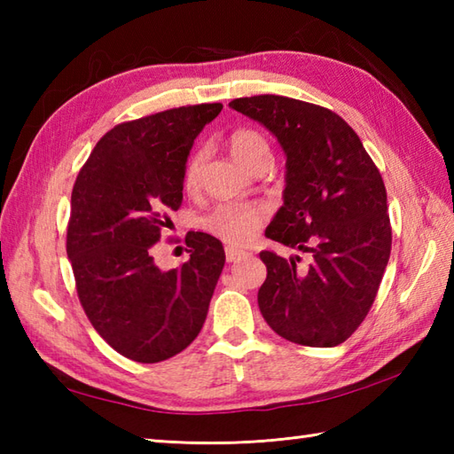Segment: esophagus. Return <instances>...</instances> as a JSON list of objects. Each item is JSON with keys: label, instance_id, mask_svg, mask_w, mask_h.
Returning a JSON list of instances; mask_svg holds the SVG:
<instances>
[{"label": "esophagus", "instance_id": "obj_1", "mask_svg": "<svg viewBox=\"0 0 454 454\" xmlns=\"http://www.w3.org/2000/svg\"><path fill=\"white\" fill-rule=\"evenodd\" d=\"M246 255V252L242 249H234V247H226V262L228 263H234L238 259H242Z\"/></svg>", "mask_w": 454, "mask_h": 454}]
</instances>
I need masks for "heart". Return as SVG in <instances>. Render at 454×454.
<instances>
[{
  "instance_id": "obj_1",
  "label": "heart",
  "mask_w": 454,
  "mask_h": 454,
  "mask_svg": "<svg viewBox=\"0 0 454 454\" xmlns=\"http://www.w3.org/2000/svg\"><path fill=\"white\" fill-rule=\"evenodd\" d=\"M232 156L252 171L257 163L271 161V146L255 129H238L228 138ZM205 152L192 150L181 171V185L185 191H195L200 185ZM267 208L257 202H222L200 218V228L212 238L228 246H246L267 220Z\"/></svg>"
}]
</instances>
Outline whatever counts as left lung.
Listing matches in <instances>:
<instances>
[{"mask_svg": "<svg viewBox=\"0 0 454 454\" xmlns=\"http://www.w3.org/2000/svg\"><path fill=\"white\" fill-rule=\"evenodd\" d=\"M230 107L262 122L286 153L285 205L265 236L310 254L262 252L257 293L265 322L285 340L333 347L355 333L379 293L392 247L387 189L361 138L340 114L283 95H254Z\"/></svg>", "mask_w": 454, "mask_h": 454, "instance_id": "left-lung-1", "label": "left lung"}]
</instances>
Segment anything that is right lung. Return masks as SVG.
Returning a JSON list of instances; mask_svg holds the SVG:
<instances>
[{
  "label": "right lung",
  "mask_w": 454,
  "mask_h": 454,
  "mask_svg": "<svg viewBox=\"0 0 454 454\" xmlns=\"http://www.w3.org/2000/svg\"><path fill=\"white\" fill-rule=\"evenodd\" d=\"M222 103L187 105L121 122L95 144L74 183L66 252L85 316L114 351L160 363L199 335L226 255L189 232V262L161 271L153 244L183 200L192 142Z\"/></svg>",
  "instance_id": "obj_1"
}]
</instances>
